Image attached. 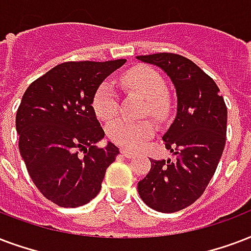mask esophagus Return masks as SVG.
Segmentation results:
<instances>
[{
  "mask_svg": "<svg viewBox=\"0 0 251 251\" xmlns=\"http://www.w3.org/2000/svg\"><path fill=\"white\" fill-rule=\"evenodd\" d=\"M121 154L124 156H125V158H134V156H135V154H134V152H131V151H129V150H125V149H122L121 150Z\"/></svg>",
  "mask_w": 251,
  "mask_h": 251,
  "instance_id": "obj_1",
  "label": "esophagus"
}]
</instances>
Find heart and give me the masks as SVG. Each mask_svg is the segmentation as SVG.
Segmentation results:
<instances>
[{
  "mask_svg": "<svg viewBox=\"0 0 251 251\" xmlns=\"http://www.w3.org/2000/svg\"><path fill=\"white\" fill-rule=\"evenodd\" d=\"M121 84L126 91L142 96L146 100V114L158 121H163L170 113L168 89L163 76L147 66L134 67L121 76ZM92 109L101 121H109L117 116L118 97L112 84L102 83L92 99ZM106 134L120 146L137 150L152 137L154 126L150 121H129L124 118L114 120L106 127Z\"/></svg>",
  "mask_w": 251,
  "mask_h": 251,
  "instance_id": "heart-1",
  "label": "heart"
}]
</instances>
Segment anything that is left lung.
<instances>
[{
  "label": "left lung",
  "instance_id": "1",
  "mask_svg": "<svg viewBox=\"0 0 251 251\" xmlns=\"http://www.w3.org/2000/svg\"><path fill=\"white\" fill-rule=\"evenodd\" d=\"M137 59L162 68L176 89V117L163 135L176 160L150 159V171L138 183L146 205L172 213L196 201L215 175L226 141L227 109L213 79L192 60L171 52Z\"/></svg>",
  "mask_w": 251,
  "mask_h": 251
}]
</instances>
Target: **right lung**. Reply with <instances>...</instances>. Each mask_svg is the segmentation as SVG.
I'll return each mask as SVG.
<instances>
[{"instance_id": "add662e5", "label": "right lung", "mask_w": 251, "mask_h": 251, "mask_svg": "<svg viewBox=\"0 0 251 251\" xmlns=\"http://www.w3.org/2000/svg\"><path fill=\"white\" fill-rule=\"evenodd\" d=\"M125 63L126 59L62 63L25 92L15 117L19 152L36 188L56 205L76 208L95 199L106 168L120 154L112 142L96 146L105 133L92 99Z\"/></svg>"}]
</instances>
